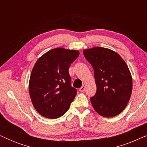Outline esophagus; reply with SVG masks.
I'll return each instance as SVG.
<instances>
[{
  "mask_svg": "<svg viewBox=\"0 0 147 147\" xmlns=\"http://www.w3.org/2000/svg\"><path fill=\"white\" fill-rule=\"evenodd\" d=\"M85 89H86V86H82L81 88H80V91L81 92H84L85 91Z\"/></svg>",
  "mask_w": 147,
  "mask_h": 147,
  "instance_id": "esophagus-1",
  "label": "esophagus"
}]
</instances>
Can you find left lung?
Segmentation results:
<instances>
[{"label": "left lung", "instance_id": "8db88e82", "mask_svg": "<svg viewBox=\"0 0 147 147\" xmlns=\"http://www.w3.org/2000/svg\"><path fill=\"white\" fill-rule=\"evenodd\" d=\"M94 69L97 90L90 98L94 109L104 117H114L123 111L132 90V76L119 54L108 48L95 47L83 51Z\"/></svg>", "mask_w": 147, "mask_h": 147}]
</instances>
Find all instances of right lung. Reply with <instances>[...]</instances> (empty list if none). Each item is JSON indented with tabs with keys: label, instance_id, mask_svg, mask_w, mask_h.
<instances>
[{
	"label": "right lung",
	"instance_id": "right-lung-1",
	"mask_svg": "<svg viewBox=\"0 0 147 147\" xmlns=\"http://www.w3.org/2000/svg\"><path fill=\"white\" fill-rule=\"evenodd\" d=\"M79 55L78 50L55 48L44 53L34 65L29 95L34 108L43 117L55 119L69 108L77 90L70 84L69 67Z\"/></svg>",
	"mask_w": 147,
	"mask_h": 147
}]
</instances>
